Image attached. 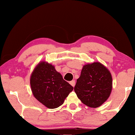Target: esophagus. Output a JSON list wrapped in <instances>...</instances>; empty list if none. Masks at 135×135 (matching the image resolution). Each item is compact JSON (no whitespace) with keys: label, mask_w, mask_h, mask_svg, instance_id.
<instances>
[{"label":"esophagus","mask_w":135,"mask_h":135,"mask_svg":"<svg viewBox=\"0 0 135 135\" xmlns=\"http://www.w3.org/2000/svg\"><path fill=\"white\" fill-rule=\"evenodd\" d=\"M70 84L71 86H72L74 87V86H75V81H74V80H73V81H71L70 82Z\"/></svg>","instance_id":"esophagus-1"}]
</instances>
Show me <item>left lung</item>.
<instances>
[{
	"label": "left lung",
	"instance_id": "8db88e82",
	"mask_svg": "<svg viewBox=\"0 0 135 135\" xmlns=\"http://www.w3.org/2000/svg\"><path fill=\"white\" fill-rule=\"evenodd\" d=\"M112 80L110 71L100 62H94L84 65L74 90L84 104L97 108L110 96Z\"/></svg>",
	"mask_w": 135,
	"mask_h": 135
}]
</instances>
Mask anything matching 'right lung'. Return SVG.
<instances>
[{
	"label": "right lung",
	"instance_id": "obj_1",
	"mask_svg": "<svg viewBox=\"0 0 135 135\" xmlns=\"http://www.w3.org/2000/svg\"><path fill=\"white\" fill-rule=\"evenodd\" d=\"M31 90L34 97L49 108L62 105L74 88L63 79L54 66L41 61L36 66L30 78Z\"/></svg>",
	"mask_w": 135,
	"mask_h": 135
}]
</instances>
